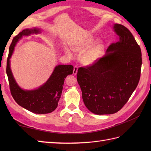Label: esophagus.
<instances>
[{"label": "esophagus", "instance_id": "34e87169", "mask_svg": "<svg viewBox=\"0 0 151 151\" xmlns=\"http://www.w3.org/2000/svg\"><path fill=\"white\" fill-rule=\"evenodd\" d=\"M77 70H78V67L77 66H75L74 67V69H73V75H76V74H77Z\"/></svg>", "mask_w": 151, "mask_h": 151}]
</instances>
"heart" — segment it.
I'll return each instance as SVG.
<instances>
[{
    "instance_id": "1",
    "label": "heart",
    "mask_w": 151,
    "mask_h": 151,
    "mask_svg": "<svg viewBox=\"0 0 151 151\" xmlns=\"http://www.w3.org/2000/svg\"><path fill=\"white\" fill-rule=\"evenodd\" d=\"M93 37L87 36L76 40L71 44V49L75 52L81 53V62L86 65H89L95 63L102 53V46L101 43H97L90 47ZM65 53L70 58H73L74 54L69 48L65 49Z\"/></svg>"
}]
</instances>
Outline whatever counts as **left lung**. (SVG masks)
Here are the masks:
<instances>
[{
	"label": "left lung",
	"instance_id": "obj_1",
	"mask_svg": "<svg viewBox=\"0 0 151 151\" xmlns=\"http://www.w3.org/2000/svg\"><path fill=\"white\" fill-rule=\"evenodd\" d=\"M119 40L108 47L106 55L79 67L77 81L84 104L92 113L112 114L129 101L138 84L142 58L140 47L127 28L115 24Z\"/></svg>",
	"mask_w": 151,
	"mask_h": 151
}]
</instances>
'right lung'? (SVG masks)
<instances>
[{
	"instance_id": "add662e5",
	"label": "right lung",
	"mask_w": 151,
	"mask_h": 151,
	"mask_svg": "<svg viewBox=\"0 0 151 151\" xmlns=\"http://www.w3.org/2000/svg\"><path fill=\"white\" fill-rule=\"evenodd\" d=\"M40 32V30L37 28L25 29L14 37L9 49L6 73L11 94L15 102L21 106L33 113L44 114L51 113L58 107L64 81L67 75L73 73V66L71 65L56 66L45 84L40 88L32 91H25L19 87L13 76L9 66V58L19 40L24 36H29L31 34H36Z\"/></svg>"
}]
</instances>
